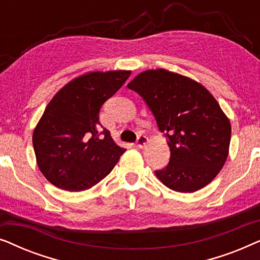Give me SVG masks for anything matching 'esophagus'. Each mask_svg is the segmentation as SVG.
Wrapping results in <instances>:
<instances>
[{"instance_id":"obj_1","label":"esophagus","mask_w":260,"mask_h":260,"mask_svg":"<svg viewBox=\"0 0 260 260\" xmlns=\"http://www.w3.org/2000/svg\"><path fill=\"white\" fill-rule=\"evenodd\" d=\"M147 143H148V137L144 136V135H140V136H138V138H137V142H136L137 147L142 149V148L145 147V144H147Z\"/></svg>"}]
</instances>
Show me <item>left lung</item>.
<instances>
[{"label":"left lung","instance_id":"1","mask_svg":"<svg viewBox=\"0 0 260 260\" xmlns=\"http://www.w3.org/2000/svg\"><path fill=\"white\" fill-rule=\"evenodd\" d=\"M147 103L170 149L166 168L156 170L170 189L193 193L214 180L225 165L231 124L207 88L190 78L158 69L127 84Z\"/></svg>","mask_w":260,"mask_h":260}]
</instances>
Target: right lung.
Listing matches in <instances>:
<instances>
[{
  "instance_id": "1",
  "label": "right lung",
  "mask_w": 260,
  "mask_h": 260,
  "mask_svg": "<svg viewBox=\"0 0 260 260\" xmlns=\"http://www.w3.org/2000/svg\"><path fill=\"white\" fill-rule=\"evenodd\" d=\"M130 74L131 71L83 74L48 103L34 129L33 145L39 169L55 187L69 191L93 187L125 151L99 122V110Z\"/></svg>"
}]
</instances>
